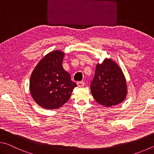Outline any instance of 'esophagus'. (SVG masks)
<instances>
[{"mask_svg": "<svg viewBox=\"0 0 154 154\" xmlns=\"http://www.w3.org/2000/svg\"><path fill=\"white\" fill-rule=\"evenodd\" d=\"M77 85H78V86L79 87H84L85 86V82H84V81H80V82H79L77 83Z\"/></svg>", "mask_w": 154, "mask_h": 154, "instance_id": "obj_1", "label": "esophagus"}]
</instances>
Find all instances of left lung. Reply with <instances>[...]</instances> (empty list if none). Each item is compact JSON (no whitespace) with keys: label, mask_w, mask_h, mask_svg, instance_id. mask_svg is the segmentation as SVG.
Segmentation results:
<instances>
[{"label":"left lung","mask_w":154,"mask_h":154,"mask_svg":"<svg viewBox=\"0 0 154 154\" xmlns=\"http://www.w3.org/2000/svg\"><path fill=\"white\" fill-rule=\"evenodd\" d=\"M91 92L98 104L105 107L117 105L125 99L126 80L122 69L112 59L106 58L97 64Z\"/></svg>","instance_id":"1"}]
</instances>
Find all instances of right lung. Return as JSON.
Wrapping results in <instances>:
<instances>
[{"mask_svg":"<svg viewBox=\"0 0 154 154\" xmlns=\"http://www.w3.org/2000/svg\"><path fill=\"white\" fill-rule=\"evenodd\" d=\"M65 53L54 50L35 67L30 79V92L35 102L46 109H57L69 100L77 86L62 66Z\"/></svg>","mask_w":154,"mask_h":154,"instance_id":"1","label":"right lung"}]
</instances>
